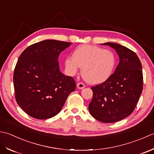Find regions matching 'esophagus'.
<instances>
[{"label": "esophagus", "mask_w": 154, "mask_h": 154, "mask_svg": "<svg viewBox=\"0 0 154 154\" xmlns=\"http://www.w3.org/2000/svg\"><path fill=\"white\" fill-rule=\"evenodd\" d=\"M77 87H78V89H83V88H85V85H84L83 83L80 82V83L77 84Z\"/></svg>", "instance_id": "34e87169"}]
</instances>
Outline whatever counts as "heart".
I'll return each mask as SVG.
<instances>
[{
  "mask_svg": "<svg viewBox=\"0 0 154 154\" xmlns=\"http://www.w3.org/2000/svg\"><path fill=\"white\" fill-rule=\"evenodd\" d=\"M116 65V56L108 49L98 46L84 45L74 50L72 58L64 60L65 70L68 75L73 76L79 67L82 76L92 85L102 84L111 76Z\"/></svg>",
  "mask_w": 154,
  "mask_h": 154,
  "instance_id": "obj_1",
  "label": "heart"
}]
</instances>
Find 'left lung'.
I'll return each instance as SVG.
<instances>
[{"instance_id": "1", "label": "left lung", "mask_w": 154, "mask_h": 154, "mask_svg": "<svg viewBox=\"0 0 154 154\" xmlns=\"http://www.w3.org/2000/svg\"><path fill=\"white\" fill-rule=\"evenodd\" d=\"M119 56L114 73L100 85L92 87L93 98L88 109L97 120L113 123L125 118L134 110L142 92V64L135 52L114 42H106Z\"/></svg>"}]
</instances>
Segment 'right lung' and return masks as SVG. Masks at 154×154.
<instances>
[{"instance_id":"1","label":"right lung","mask_w":154,"mask_h":154,"mask_svg":"<svg viewBox=\"0 0 154 154\" xmlns=\"http://www.w3.org/2000/svg\"><path fill=\"white\" fill-rule=\"evenodd\" d=\"M71 44L45 40L20 54L13 76L15 98L30 116L39 120L55 116L75 90L74 80L61 72L58 60L60 52Z\"/></svg>"}]
</instances>
